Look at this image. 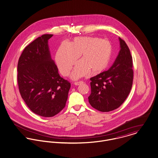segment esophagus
Instances as JSON below:
<instances>
[{"label": "esophagus", "instance_id": "1", "mask_svg": "<svg viewBox=\"0 0 158 158\" xmlns=\"http://www.w3.org/2000/svg\"><path fill=\"white\" fill-rule=\"evenodd\" d=\"M83 83V81H76V82L74 83V85H80V84H81V83Z\"/></svg>", "mask_w": 158, "mask_h": 158}]
</instances>
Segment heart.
Listing matches in <instances>:
<instances>
[{
	"label": "heart",
	"mask_w": 158,
	"mask_h": 158,
	"mask_svg": "<svg viewBox=\"0 0 158 158\" xmlns=\"http://www.w3.org/2000/svg\"><path fill=\"white\" fill-rule=\"evenodd\" d=\"M112 46L109 42L94 37H75L72 43L64 42L58 49L56 60L61 73L67 76L81 54L72 73L73 79L83 77L90 71L97 73L106 69L112 56Z\"/></svg>",
	"instance_id": "heart-1"
}]
</instances>
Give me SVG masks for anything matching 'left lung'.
Here are the masks:
<instances>
[{
	"label": "left lung",
	"instance_id": "8db88e82",
	"mask_svg": "<svg viewBox=\"0 0 158 158\" xmlns=\"http://www.w3.org/2000/svg\"><path fill=\"white\" fill-rule=\"evenodd\" d=\"M119 39L121 50L112 66L90 78L89 102L92 107L102 112L118 108L127 98L132 87V57L125 41Z\"/></svg>",
	"mask_w": 158,
	"mask_h": 158
}]
</instances>
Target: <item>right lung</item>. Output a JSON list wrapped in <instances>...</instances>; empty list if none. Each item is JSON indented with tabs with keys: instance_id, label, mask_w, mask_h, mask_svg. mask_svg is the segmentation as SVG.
Masks as SVG:
<instances>
[{
	"instance_id": "obj_1",
	"label": "right lung",
	"mask_w": 158,
	"mask_h": 158,
	"mask_svg": "<svg viewBox=\"0 0 158 158\" xmlns=\"http://www.w3.org/2000/svg\"><path fill=\"white\" fill-rule=\"evenodd\" d=\"M52 35L44 34L29 43L17 64L22 98L32 112L43 117L54 116L64 109L71 87L51 58L48 40Z\"/></svg>"
}]
</instances>
